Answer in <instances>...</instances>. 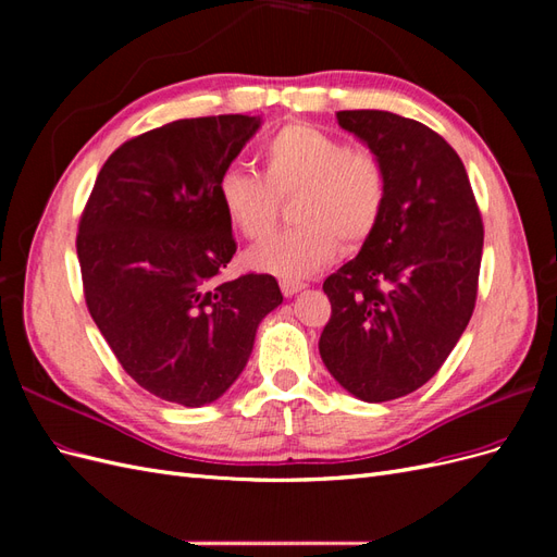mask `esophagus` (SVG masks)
<instances>
[{
	"instance_id": "obj_1",
	"label": "esophagus",
	"mask_w": 557,
	"mask_h": 557,
	"mask_svg": "<svg viewBox=\"0 0 557 557\" xmlns=\"http://www.w3.org/2000/svg\"><path fill=\"white\" fill-rule=\"evenodd\" d=\"M305 288H307V283H301V281H281V290L285 297H293Z\"/></svg>"
}]
</instances>
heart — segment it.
Instances as JSON below:
<instances>
[{"label": "heart", "instance_id": "heart-1", "mask_svg": "<svg viewBox=\"0 0 557 557\" xmlns=\"http://www.w3.org/2000/svg\"><path fill=\"white\" fill-rule=\"evenodd\" d=\"M262 174L227 166L218 176L215 197L225 221L248 242L274 230L278 197L293 199V221L250 252V264L283 281L318 274L339 250L360 248L372 237L385 207V172L364 148L307 123L278 127L260 146Z\"/></svg>", "mask_w": 557, "mask_h": 557}]
</instances>
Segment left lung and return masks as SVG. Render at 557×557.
Segmentation results:
<instances>
[{
	"label": "left lung",
	"mask_w": 557,
	"mask_h": 557,
	"mask_svg": "<svg viewBox=\"0 0 557 557\" xmlns=\"http://www.w3.org/2000/svg\"><path fill=\"white\" fill-rule=\"evenodd\" d=\"M385 172L383 215L358 258L327 276L320 358L344 391L391 401L425 385L476 305L483 223L458 153L391 111H339Z\"/></svg>",
	"instance_id": "8db88e82"
}]
</instances>
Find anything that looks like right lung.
<instances>
[{
    "instance_id": "right-lung-1",
    "label": "right lung",
    "mask_w": 557,
    "mask_h": 557,
    "mask_svg": "<svg viewBox=\"0 0 557 557\" xmlns=\"http://www.w3.org/2000/svg\"><path fill=\"white\" fill-rule=\"evenodd\" d=\"M260 123L237 113L144 132L113 150L83 209L88 311L125 372L164 401L221 397L283 301L269 274L215 278L237 252L215 183Z\"/></svg>"
}]
</instances>
